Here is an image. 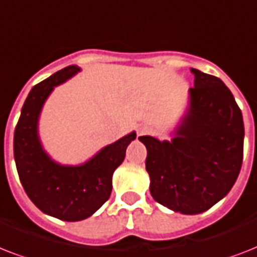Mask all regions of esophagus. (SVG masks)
Masks as SVG:
<instances>
[{
  "label": "esophagus",
  "instance_id": "esophagus-1",
  "mask_svg": "<svg viewBox=\"0 0 257 257\" xmlns=\"http://www.w3.org/2000/svg\"><path fill=\"white\" fill-rule=\"evenodd\" d=\"M147 133H148V128H147L145 125H140V126L137 128V135H139V136H144Z\"/></svg>",
  "mask_w": 257,
  "mask_h": 257
}]
</instances>
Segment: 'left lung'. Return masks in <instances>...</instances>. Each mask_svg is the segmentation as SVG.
<instances>
[{
  "instance_id": "obj_1",
  "label": "left lung",
  "mask_w": 257,
  "mask_h": 257,
  "mask_svg": "<svg viewBox=\"0 0 257 257\" xmlns=\"http://www.w3.org/2000/svg\"><path fill=\"white\" fill-rule=\"evenodd\" d=\"M195 86L171 140L141 136L149 191L157 203L184 215L213 207L231 191L243 163L244 122L220 78L191 69Z\"/></svg>"
}]
</instances>
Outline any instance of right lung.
Here are the masks:
<instances>
[{"instance_id": "obj_1", "label": "right lung", "mask_w": 257, "mask_h": 257, "mask_svg": "<svg viewBox=\"0 0 257 257\" xmlns=\"http://www.w3.org/2000/svg\"><path fill=\"white\" fill-rule=\"evenodd\" d=\"M80 70L77 65L66 66L33 86L14 131V160L26 195L40 211L64 221L88 219L100 209L112 192L113 172L136 139V132H131L80 165L58 164L45 152L38 136L42 106L54 86Z\"/></svg>"}]
</instances>
